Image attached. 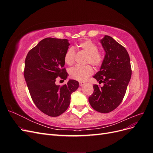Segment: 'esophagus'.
Masks as SVG:
<instances>
[{
    "mask_svg": "<svg viewBox=\"0 0 153 153\" xmlns=\"http://www.w3.org/2000/svg\"><path fill=\"white\" fill-rule=\"evenodd\" d=\"M79 85H80V87H82L83 85H84V82H79Z\"/></svg>",
    "mask_w": 153,
    "mask_h": 153,
    "instance_id": "1",
    "label": "esophagus"
}]
</instances>
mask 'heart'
Segmentation results:
<instances>
[{"mask_svg":"<svg viewBox=\"0 0 153 153\" xmlns=\"http://www.w3.org/2000/svg\"><path fill=\"white\" fill-rule=\"evenodd\" d=\"M77 47L88 54L87 62L90 63L94 66H100L102 64L104 55L98 52V47L96 44L91 40H85L78 43ZM75 51L69 48L64 55V61L68 65L71 66L75 62ZM93 73V69L91 66H76L71 68L69 71V75L73 79L80 82H84Z\"/></svg>","mask_w":153,"mask_h":153,"instance_id":"obj_1","label":"heart"}]
</instances>
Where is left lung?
Masks as SVG:
<instances>
[{
	"instance_id": "1",
	"label": "left lung",
	"mask_w": 153,
	"mask_h": 153,
	"mask_svg": "<svg viewBox=\"0 0 153 153\" xmlns=\"http://www.w3.org/2000/svg\"><path fill=\"white\" fill-rule=\"evenodd\" d=\"M100 43L105 52L100 71L93 76L103 87L94 85L89 98L91 106L97 112H112L121 103L131 76L129 54L112 37L105 35Z\"/></svg>"
}]
</instances>
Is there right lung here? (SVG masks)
<instances>
[{"label":"right lung","mask_w":153,"mask_h":153,"mask_svg":"<svg viewBox=\"0 0 153 153\" xmlns=\"http://www.w3.org/2000/svg\"><path fill=\"white\" fill-rule=\"evenodd\" d=\"M70 45L66 39L47 38L41 40L27 53L24 77L31 98L41 112L57 117L68 109L71 94L79 86L75 80H69L62 86L55 84L56 78L66 80L64 55Z\"/></svg>","instance_id":"right-lung-1"}]
</instances>
